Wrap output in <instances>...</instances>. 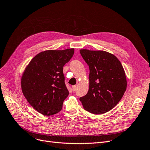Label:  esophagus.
<instances>
[{
	"label": "esophagus",
	"instance_id": "esophagus-1",
	"mask_svg": "<svg viewBox=\"0 0 150 150\" xmlns=\"http://www.w3.org/2000/svg\"><path fill=\"white\" fill-rule=\"evenodd\" d=\"M76 88H77V86L76 85H74L72 86V89L73 91H75L76 90Z\"/></svg>",
	"mask_w": 150,
	"mask_h": 150
}]
</instances>
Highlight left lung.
Instances as JSON below:
<instances>
[{
    "mask_svg": "<svg viewBox=\"0 0 150 150\" xmlns=\"http://www.w3.org/2000/svg\"><path fill=\"white\" fill-rule=\"evenodd\" d=\"M89 67V88L79 100L84 110L95 115L106 112L116 106L127 87L125 72L115 55L104 51L81 49Z\"/></svg>",
    "mask_w": 150,
    "mask_h": 150,
    "instance_id": "1",
    "label": "left lung"
}]
</instances>
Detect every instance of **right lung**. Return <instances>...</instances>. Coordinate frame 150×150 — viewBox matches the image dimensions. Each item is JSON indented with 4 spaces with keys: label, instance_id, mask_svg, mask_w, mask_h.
Wrapping results in <instances>:
<instances>
[{
    "label": "right lung",
    "instance_id": "add662e5",
    "mask_svg": "<svg viewBox=\"0 0 150 150\" xmlns=\"http://www.w3.org/2000/svg\"><path fill=\"white\" fill-rule=\"evenodd\" d=\"M74 53L73 48L44 51L33 57L25 67L21 78L22 93L40 114L51 116L62 110L69 95L63 67Z\"/></svg>",
    "mask_w": 150,
    "mask_h": 150
}]
</instances>
